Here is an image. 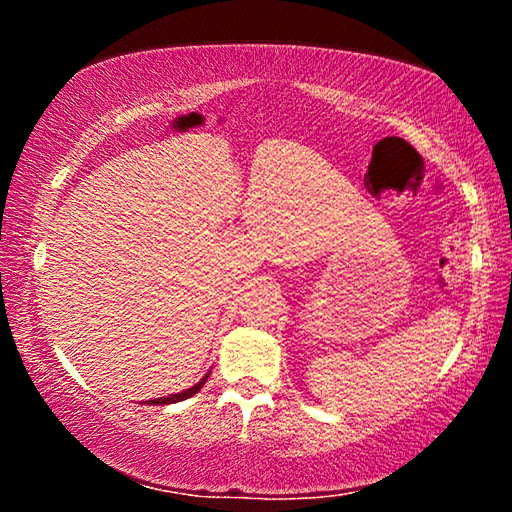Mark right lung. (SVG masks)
<instances>
[{"label": "right lung", "mask_w": 512, "mask_h": 512, "mask_svg": "<svg viewBox=\"0 0 512 512\" xmlns=\"http://www.w3.org/2000/svg\"><path fill=\"white\" fill-rule=\"evenodd\" d=\"M207 377H210V372H207V375H205L201 381H198L196 386L187 388V391L176 393V395H169V397H155V400H149V404H173V402H183V400H187V397H192V395H196L198 391H201L203 384L207 381Z\"/></svg>", "instance_id": "obj_1"}]
</instances>
